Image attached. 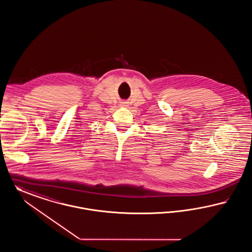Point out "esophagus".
<instances>
[{"mask_svg":"<svg viewBox=\"0 0 252 252\" xmlns=\"http://www.w3.org/2000/svg\"><path fill=\"white\" fill-rule=\"evenodd\" d=\"M125 103H126V102H125ZM125 103H124V104H125Z\"/></svg>","mask_w":252,"mask_h":252,"instance_id":"obj_1","label":"esophagus"}]
</instances>
